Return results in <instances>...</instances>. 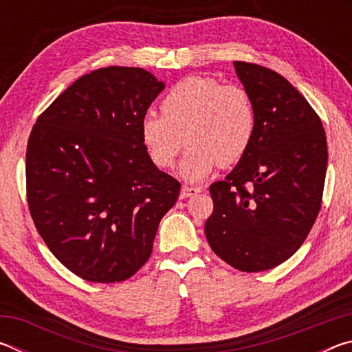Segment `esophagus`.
I'll use <instances>...</instances> for the list:
<instances>
[{"label":"esophagus","mask_w":352,"mask_h":352,"mask_svg":"<svg viewBox=\"0 0 352 352\" xmlns=\"http://www.w3.org/2000/svg\"><path fill=\"white\" fill-rule=\"evenodd\" d=\"M201 192V188L199 186H188V184H184L180 190V199H188V197H192V195Z\"/></svg>","instance_id":"obj_1"}]
</instances>
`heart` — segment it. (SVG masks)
I'll return each instance as SVG.
<instances>
[{
	"mask_svg": "<svg viewBox=\"0 0 352 352\" xmlns=\"http://www.w3.org/2000/svg\"><path fill=\"white\" fill-rule=\"evenodd\" d=\"M163 115L147 111L140 133L148 157L162 169L172 168L183 147L178 172L188 182L204 180L217 164L239 162L252 144L256 115L250 94L239 85L190 76L175 83L162 100Z\"/></svg>",
	"mask_w": 352,
	"mask_h": 352,
	"instance_id": "1",
	"label": "heart"
}]
</instances>
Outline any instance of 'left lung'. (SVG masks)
I'll return each instance as SVG.
<instances>
[{
    "mask_svg": "<svg viewBox=\"0 0 352 352\" xmlns=\"http://www.w3.org/2000/svg\"><path fill=\"white\" fill-rule=\"evenodd\" d=\"M234 68L256 127L236 168L210 186L205 234L220 259L253 273L283 264L305 242L321 206L327 144L317 113L287 79L247 62Z\"/></svg>",
    "mask_w": 352,
    "mask_h": 352,
    "instance_id": "left-lung-1",
    "label": "left lung"
}]
</instances>
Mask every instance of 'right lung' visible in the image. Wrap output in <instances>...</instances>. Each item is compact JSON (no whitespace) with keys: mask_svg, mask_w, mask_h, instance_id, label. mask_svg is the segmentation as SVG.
<instances>
[{"mask_svg":"<svg viewBox=\"0 0 352 352\" xmlns=\"http://www.w3.org/2000/svg\"><path fill=\"white\" fill-rule=\"evenodd\" d=\"M164 90L142 68L109 67L69 85L29 136V211L41 239L74 275L129 279L151 258L180 183L160 170L140 124Z\"/></svg>","mask_w":352,"mask_h":352,"instance_id":"obj_1","label":"right lung"}]
</instances>
